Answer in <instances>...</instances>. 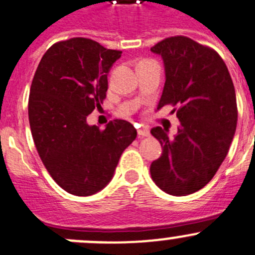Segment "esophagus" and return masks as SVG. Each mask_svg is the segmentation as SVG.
<instances>
[{"instance_id": "34e87169", "label": "esophagus", "mask_w": 255, "mask_h": 255, "mask_svg": "<svg viewBox=\"0 0 255 255\" xmlns=\"http://www.w3.org/2000/svg\"><path fill=\"white\" fill-rule=\"evenodd\" d=\"M149 135V129L145 127L138 128V137H148Z\"/></svg>"}]
</instances>
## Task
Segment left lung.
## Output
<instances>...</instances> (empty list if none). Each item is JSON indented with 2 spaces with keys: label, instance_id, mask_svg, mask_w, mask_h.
Returning <instances> with one entry per match:
<instances>
[{
  "label": "left lung",
  "instance_id": "left-lung-1",
  "mask_svg": "<svg viewBox=\"0 0 255 255\" xmlns=\"http://www.w3.org/2000/svg\"><path fill=\"white\" fill-rule=\"evenodd\" d=\"M150 51L165 68L158 110L172 106L180 123L173 138L150 129L163 147L150 175L165 193L187 196L208 184L227 157L238 120L233 81L222 57L189 37H168Z\"/></svg>",
  "mask_w": 255,
  "mask_h": 255
}]
</instances>
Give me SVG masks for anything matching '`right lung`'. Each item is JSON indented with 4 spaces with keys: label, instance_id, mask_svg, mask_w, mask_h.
I'll use <instances>...</instances> for the list:
<instances>
[{
    "label": "right lung",
    "instance_id": "1",
    "mask_svg": "<svg viewBox=\"0 0 255 255\" xmlns=\"http://www.w3.org/2000/svg\"><path fill=\"white\" fill-rule=\"evenodd\" d=\"M121 53L83 37L59 41L47 49L32 80L28 120L34 145L54 182L73 196L103 189L137 137L127 121H111L103 130L87 125V116L101 110L107 73Z\"/></svg>",
    "mask_w": 255,
    "mask_h": 255
}]
</instances>
